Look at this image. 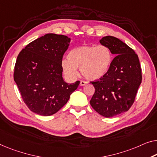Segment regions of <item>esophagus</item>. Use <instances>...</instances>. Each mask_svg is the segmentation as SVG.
Returning <instances> with one entry per match:
<instances>
[{"label": "esophagus", "mask_w": 157, "mask_h": 157, "mask_svg": "<svg viewBox=\"0 0 157 157\" xmlns=\"http://www.w3.org/2000/svg\"><path fill=\"white\" fill-rule=\"evenodd\" d=\"M86 84H87V82H86V81L82 80V81H80V83H79V85H80V86H85V85H86Z\"/></svg>", "instance_id": "1"}]
</instances>
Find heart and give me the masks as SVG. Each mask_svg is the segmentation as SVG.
<instances>
[{
	"label": "heart",
	"mask_w": 157,
	"mask_h": 157,
	"mask_svg": "<svg viewBox=\"0 0 157 157\" xmlns=\"http://www.w3.org/2000/svg\"><path fill=\"white\" fill-rule=\"evenodd\" d=\"M111 61V53L105 46H81L70 51L68 58L62 60L63 71L67 78L75 79L78 67L81 74L88 79L102 78L108 71Z\"/></svg>",
	"instance_id": "obj_1"
}]
</instances>
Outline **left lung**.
<instances>
[{"instance_id": "obj_1", "label": "left lung", "mask_w": 157, "mask_h": 157, "mask_svg": "<svg viewBox=\"0 0 157 157\" xmlns=\"http://www.w3.org/2000/svg\"><path fill=\"white\" fill-rule=\"evenodd\" d=\"M99 41L116 56L106 73L90 82L95 88L90 104L101 116L111 118L132 106L142 82V70L138 56L120 39L106 36Z\"/></svg>"}]
</instances>
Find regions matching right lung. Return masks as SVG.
Segmentation results:
<instances>
[{"mask_svg": "<svg viewBox=\"0 0 157 157\" xmlns=\"http://www.w3.org/2000/svg\"><path fill=\"white\" fill-rule=\"evenodd\" d=\"M71 39L47 34L32 41L17 58L14 80L25 104L32 112L51 116L66 104L79 81L66 83L61 62Z\"/></svg>", "mask_w": 157, "mask_h": 157, "instance_id": "right-lung-1", "label": "right lung"}]
</instances>
